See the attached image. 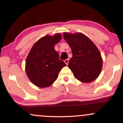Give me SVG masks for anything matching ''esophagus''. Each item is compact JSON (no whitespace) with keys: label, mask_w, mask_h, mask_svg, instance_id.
Segmentation results:
<instances>
[{"label":"esophagus","mask_w":123,"mask_h":123,"mask_svg":"<svg viewBox=\"0 0 123 123\" xmlns=\"http://www.w3.org/2000/svg\"><path fill=\"white\" fill-rule=\"evenodd\" d=\"M64 62L66 65H68V63H69V60H68V59H66V60L64 61Z\"/></svg>","instance_id":"esophagus-1"}]
</instances>
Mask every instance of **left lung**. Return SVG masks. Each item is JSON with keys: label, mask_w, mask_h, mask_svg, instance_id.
<instances>
[{"label": "left lung", "mask_w": 123, "mask_h": 123, "mask_svg": "<svg viewBox=\"0 0 123 123\" xmlns=\"http://www.w3.org/2000/svg\"><path fill=\"white\" fill-rule=\"evenodd\" d=\"M63 37L71 48L72 57L68 66L75 78L84 83L95 80L102 66L101 55L95 45L81 33H64Z\"/></svg>", "instance_id": "1"}]
</instances>
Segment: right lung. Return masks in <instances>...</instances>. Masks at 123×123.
Here are the masks:
<instances>
[{
  "label": "right lung",
  "instance_id": "right-lung-1",
  "mask_svg": "<svg viewBox=\"0 0 123 123\" xmlns=\"http://www.w3.org/2000/svg\"><path fill=\"white\" fill-rule=\"evenodd\" d=\"M62 38L58 33L47 35L37 41L29 52L25 62L28 78L35 85L41 88L49 87L57 80L58 73L66 65L59 58L54 46Z\"/></svg>",
  "mask_w": 123,
  "mask_h": 123
}]
</instances>
